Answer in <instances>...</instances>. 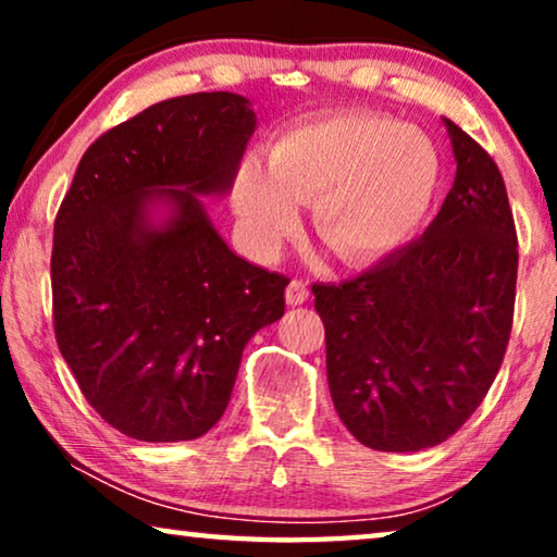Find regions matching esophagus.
<instances>
[{"label":"esophagus","instance_id":"1","mask_svg":"<svg viewBox=\"0 0 557 557\" xmlns=\"http://www.w3.org/2000/svg\"><path fill=\"white\" fill-rule=\"evenodd\" d=\"M307 299H309L307 284H304V281H299V278H294L292 284L286 286V304H288V307H299V304H304Z\"/></svg>","mask_w":557,"mask_h":557}]
</instances>
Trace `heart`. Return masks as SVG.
<instances>
[{
	"label": "heart",
	"instance_id": "obj_1",
	"mask_svg": "<svg viewBox=\"0 0 557 557\" xmlns=\"http://www.w3.org/2000/svg\"><path fill=\"white\" fill-rule=\"evenodd\" d=\"M438 185L441 157L429 136L391 116L355 113L284 134L269 164L248 159L233 200L261 253L296 233L307 202L319 240L339 261L362 265L413 238Z\"/></svg>",
	"mask_w": 557,
	"mask_h": 557
}]
</instances>
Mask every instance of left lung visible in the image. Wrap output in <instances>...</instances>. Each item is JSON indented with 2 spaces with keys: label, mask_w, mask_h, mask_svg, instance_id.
Segmentation results:
<instances>
[{
  "label": "left lung",
  "mask_w": 557,
  "mask_h": 557,
  "mask_svg": "<svg viewBox=\"0 0 557 557\" xmlns=\"http://www.w3.org/2000/svg\"><path fill=\"white\" fill-rule=\"evenodd\" d=\"M456 177L438 215L345 284H317L342 423L375 451H421L467 423L512 330L517 233L494 159L444 119Z\"/></svg>",
  "instance_id": "8db88e82"
}]
</instances>
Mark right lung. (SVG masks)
I'll use <instances>...</instances> for the list:
<instances>
[{
    "label": "right lung",
    "instance_id": "obj_1",
    "mask_svg": "<svg viewBox=\"0 0 557 557\" xmlns=\"http://www.w3.org/2000/svg\"><path fill=\"white\" fill-rule=\"evenodd\" d=\"M246 96L170 98L106 132L55 218L52 317L96 413L174 444L223 418L243 349L284 317L288 278L231 250L202 197H225L256 132Z\"/></svg>",
    "mask_w": 557,
    "mask_h": 557
}]
</instances>
